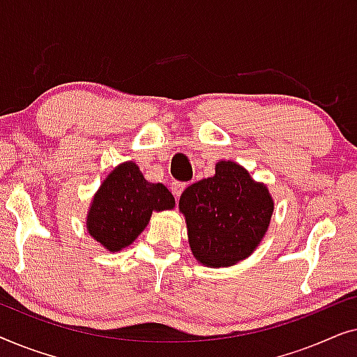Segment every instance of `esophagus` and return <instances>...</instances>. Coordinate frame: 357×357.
<instances>
[{
	"label": "esophagus",
	"instance_id": "1",
	"mask_svg": "<svg viewBox=\"0 0 357 357\" xmlns=\"http://www.w3.org/2000/svg\"><path fill=\"white\" fill-rule=\"evenodd\" d=\"M185 187H187V183H183V182H172V185H170V190H172L174 197L178 198L180 195H182L183 190H185Z\"/></svg>",
	"mask_w": 357,
	"mask_h": 357
}]
</instances>
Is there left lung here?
Masks as SVG:
<instances>
[{"mask_svg": "<svg viewBox=\"0 0 357 357\" xmlns=\"http://www.w3.org/2000/svg\"><path fill=\"white\" fill-rule=\"evenodd\" d=\"M213 177L180 197L190 250L208 268H227L250 257L265 237L275 202L263 182L234 160H219Z\"/></svg>", "mask_w": 357, "mask_h": 357, "instance_id": "left-lung-1", "label": "left lung"}]
</instances>
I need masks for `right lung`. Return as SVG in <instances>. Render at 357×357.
Instances as JSON below:
<instances>
[{"label": "right lung", "instance_id": "add662e5", "mask_svg": "<svg viewBox=\"0 0 357 357\" xmlns=\"http://www.w3.org/2000/svg\"><path fill=\"white\" fill-rule=\"evenodd\" d=\"M175 208V198L162 183L144 178L133 160L116 165L91 199L86 218L89 236L105 250L131 245L148 226L153 211Z\"/></svg>", "mask_w": 357, "mask_h": 357}]
</instances>
